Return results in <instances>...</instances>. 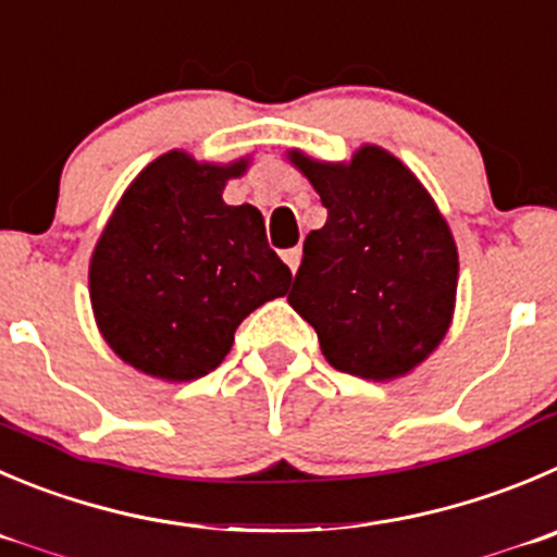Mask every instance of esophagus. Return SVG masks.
Masks as SVG:
<instances>
[{"instance_id":"34e87169","label":"esophagus","mask_w":557,"mask_h":557,"mask_svg":"<svg viewBox=\"0 0 557 557\" xmlns=\"http://www.w3.org/2000/svg\"><path fill=\"white\" fill-rule=\"evenodd\" d=\"M284 262L289 264V270H293V273H298V264H300V248H289V251H284Z\"/></svg>"}]
</instances>
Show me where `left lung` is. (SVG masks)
Wrapping results in <instances>:
<instances>
[{"label": "left lung", "instance_id": "left-lung-1", "mask_svg": "<svg viewBox=\"0 0 557 557\" xmlns=\"http://www.w3.org/2000/svg\"><path fill=\"white\" fill-rule=\"evenodd\" d=\"M327 221L306 235L289 306L338 372L388 383L421 367L454 320L459 253L421 180L377 145L347 161L287 150Z\"/></svg>", "mask_w": 557, "mask_h": 557}]
</instances>
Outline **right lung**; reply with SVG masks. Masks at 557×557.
<instances>
[{
  "instance_id": "obj_1",
  "label": "right lung",
  "mask_w": 557,
  "mask_h": 557,
  "mask_svg": "<svg viewBox=\"0 0 557 557\" xmlns=\"http://www.w3.org/2000/svg\"><path fill=\"white\" fill-rule=\"evenodd\" d=\"M248 163L163 152L106 221L89 300L100 336L136 372L163 383L205 377L230 355L237 325L287 295L293 273L268 246L262 213L224 202Z\"/></svg>"
}]
</instances>
